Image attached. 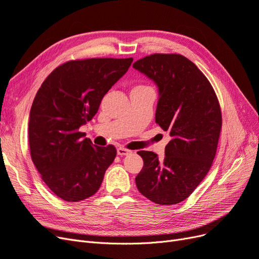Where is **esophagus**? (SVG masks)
Listing matches in <instances>:
<instances>
[{
    "instance_id": "obj_1",
    "label": "esophagus",
    "mask_w": 259,
    "mask_h": 259,
    "mask_svg": "<svg viewBox=\"0 0 259 259\" xmlns=\"http://www.w3.org/2000/svg\"><path fill=\"white\" fill-rule=\"evenodd\" d=\"M116 153L119 154V155H121V156H123V155H127V154L132 153V151L128 150V149H125V148L119 147V148L116 149Z\"/></svg>"
}]
</instances>
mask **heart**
Listing matches in <instances>:
<instances>
[{
	"mask_svg": "<svg viewBox=\"0 0 259 259\" xmlns=\"http://www.w3.org/2000/svg\"><path fill=\"white\" fill-rule=\"evenodd\" d=\"M144 88H146V86H137L135 89H144Z\"/></svg>",
	"mask_w": 259,
	"mask_h": 259,
	"instance_id": "1",
	"label": "heart"
}]
</instances>
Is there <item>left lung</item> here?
<instances>
[{
	"label": "left lung",
	"instance_id": "1",
	"mask_svg": "<svg viewBox=\"0 0 259 259\" xmlns=\"http://www.w3.org/2000/svg\"><path fill=\"white\" fill-rule=\"evenodd\" d=\"M133 68L158 88L155 122L170 136L162 161L152 151L137 152L144 167L135 178L136 186L156 204H177L193 192L214 161L221 107L206 76L182 55L153 54Z\"/></svg>",
	"mask_w": 259,
	"mask_h": 259
}]
</instances>
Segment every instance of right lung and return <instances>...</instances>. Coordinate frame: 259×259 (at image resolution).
Returning <instances> with one entry per match:
<instances>
[{
  "label": "right lung",
  "mask_w": 259,
  "mask_h": 259,
  "mask_svg": "<svg viewBox=\"0 0 259 259\" xmlns=\"http://www.w3.org/2000/svg\"><path fill=\"white\" fill-rule=\"evenodd\" d=\"M133 58L68 61L46 77L29 116L31 159L60 199L79 202L95 194L116 150L98 147L79 132L104 96L127 72Z\"/></svg>",
  "instance_id": "obj_1"
}]
</instances>
